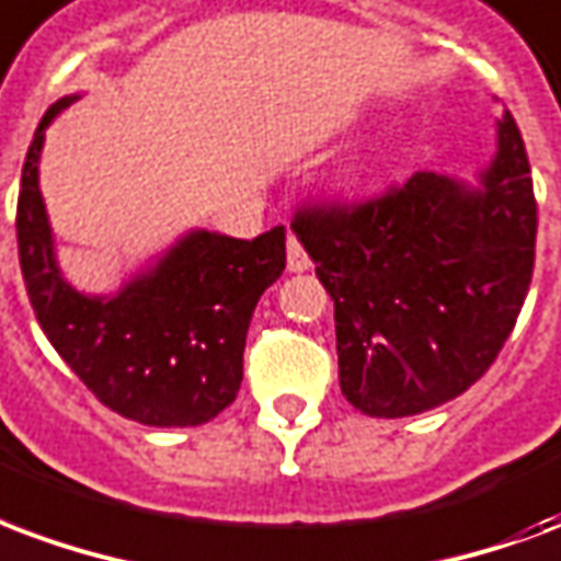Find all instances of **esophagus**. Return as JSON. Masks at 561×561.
Wrapping results in <instances>:
<instances>
[{
	"mask_svg": "<svg viewBox=\"0 0 561 561\" xmlns=\"http://www.w3.org/2000/svg\"><path fill=\"white\" fill-rule=\"evenodd\" d=\"M312 267V261L306 255V249L300 247V240L288 238V273H306V270Z\"/></svg>",
	"mask_w": 561,
	"mask_h": 561,
	"instance_id": "esophagus-1",
	"label": "esophagus"
}]
</instances>
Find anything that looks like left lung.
<instances>
[{
    "instance_id": "left-lung-1",
    "label": "left lung",
    "mask_w": 561,
    "mask_h": 561,
    "mask_svg": "<svg viewBox=\"0 0 561 561\" xmlns=\"http://www.w3.org/2000/svg\"><path fill=\"white\" fill-rule=\"evenodd\" d=\"M291 228L335 306L344 398L377 419L439 408L491 368L533 282L538 210L520 130L505 112L472 178L416 172Z\"/></svg>"
}]
</instances>
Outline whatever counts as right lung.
Segmentation results:
<instances>
[{"label": "right lung", "instance_id": "1", "mask_svg": "<svg viewBox=\"0 0 561 561\" xmlns=\"http://www.w3.org/2000/svg\"><path fill=\"white\" fill-rule=\"evenodd\" d=\"M80 98L49 106L20 178L16 247L35 318L101 404L153 428L205 425L238 396L249 321L285 270V226L255 240L190 228L118 291H80L59 267L37 169L47 127Z\"/></svg>", "mask_w": 561, "mask_h": 561}]
</instances>
